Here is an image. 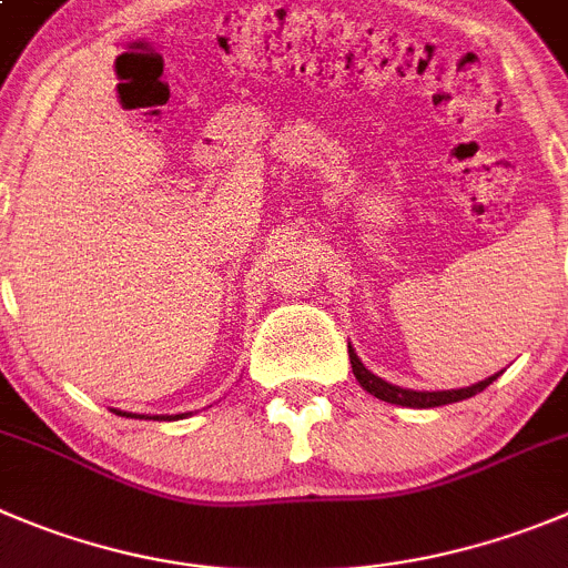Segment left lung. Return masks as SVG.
<instances>
[{"label":"left lung","mask_w":568,"mask_h":568,"mask_svg":"<svg viewBox=\"0 0 568 568\" xmlns=\"http://www.w3.org/2000/svg\"><path fill=\"white\" fill-rule=\"evenodd\" d=\"M347 353H349V364H353V375H356V381L369 392V395H375L378 400H386V404L409 406V409H434V406L457 404V400H465V397H474L476 392L487 389L493 381L499 378V373H496V375H490V378L479 381V384L463 386V389H443V392L404 389V386H395V384H389V381L378 378L375 373H369V369L362 364V358L356 356L353 344H347Z\"/></svg>","instance_id":"1"}]
</instances>
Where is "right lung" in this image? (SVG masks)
Listing matches in <instances>:
<instances>
[{
  "instance_id": "obj_1",
  "label": "right lung",
  "mask_w": 568,
  "mask_h": 568,
  "mask_svg": "<svg viewBox=\"0 0 568 568\" xmlns=\"http://www.w3.org/2000/svg\"><path fill=\"white\" fill-rule=\"evenodd\" d=\"M116 415H125V417H140V420H179V417H187L190 412H184V415H153V417H145V415H131V412H120L114 409Z\"/></svg>"
}]
</instances>
